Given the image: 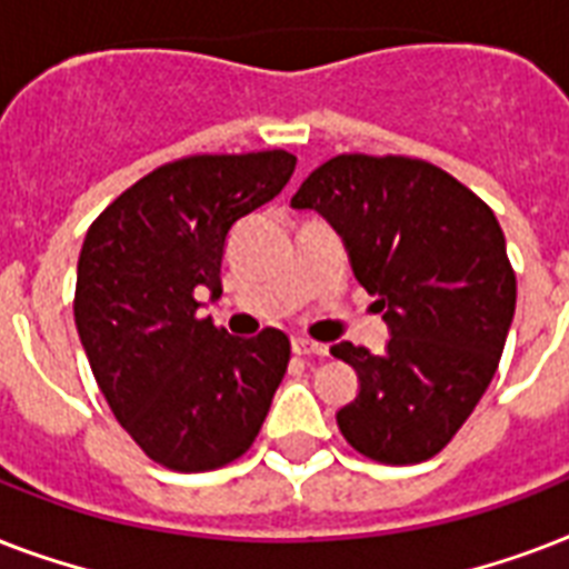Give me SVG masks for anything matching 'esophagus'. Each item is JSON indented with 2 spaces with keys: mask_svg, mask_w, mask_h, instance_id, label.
<instances>
[{
  "mask_svg": "<svg viewBox=\"0 0 569 569\" xmlns=\"http://www.w3.org/2000/svg\"><path fill=\"white\" fill-rule=\"evenodd\" d=\"M292 351H295V355H303V357H310V355L325 357V355H328V346H319V342H312V339H307V337H295L292 339Z\"/></svg>",
  "mask_w": 569,
  "mask_h": 569,
  "instance_id": "esophagus-1",
  "label": "esophagus"
}]
</instances>
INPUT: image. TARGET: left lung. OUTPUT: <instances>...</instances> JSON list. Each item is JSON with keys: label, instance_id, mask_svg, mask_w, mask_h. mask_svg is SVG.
<instances>
[{"label": "left lung", "instance_id": "left-lung-1", "mask_svg": "<svg viewBox=\"0 0 569 569\" xmlns=\"http://www.w3.org/2000/svg\"><path fill=\"white\" fill-rule=\"evenodd\" d=\"M292 206L342 236L389 328L380 355L330 348L360 380L339 431L380 463L433 458L490 387L513 321L517 277L493 209L437 164L363 153L316 168Z\"/></svg>", "mask_w": 569, "mask_h": 569}]
</instances>
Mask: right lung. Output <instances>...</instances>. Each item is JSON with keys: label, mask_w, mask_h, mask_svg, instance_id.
Returning <instances> with one entry per match:
<instances>
[{"label": "right lung", "mask_w": 569, "mask_h": 569, "mask_svg": "<svg viewBox=\"0 0 569 569\" xmlns=\"http://www.w3.org/2000/svg\"><path fill=\"white\" fill-rule=\"evenodd\" d=\"M295 162L286 150L177 159L123 191L84 236L76 330L114 419L162 467H223L266 422L289 337H230L197 316V298H221L227 236L283 191Z\"/></svg>", "instance_id": "obj_1"}]
</instances>
